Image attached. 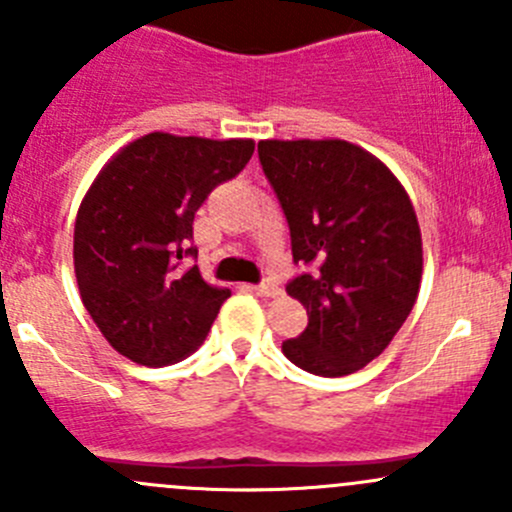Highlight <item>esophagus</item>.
I'll return each mask as SVG.
<instances>
[{"label": "esophagus", "mask_w": 512, "mask_h": 512, "mask_svg": "<svg viewBox=\"0 0 512 512\" xmlns=\"http://www.w3.org/2000/svg\"><path fill=\"white\" fill-rule=\"evenodd\" d=\"M250 289L255 294H260V297H277V294H280V287H277V282H272V280H262L260 285H255Z\"/></svg>", "instance_id": "esophagus-1"}]
</instances>
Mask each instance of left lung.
I'll use <instances>...</instances> for the list:
<instances>
[{"instance_id": "1", "label": "left lung", "mask_w": 512, "mask_h": 512, "mask_svg": "<svg viewBox=\"0 0 512 512\" xmlns=\"http://www.w3.org/2000/svg\"><path fill=\"white\" fill-rule=\"evenodd\" d=\"M257 153L302 267L287 294L309 317L282 352L309 374H352L414 309L423 270L414 205L381 160L347 141H260Z\"/></svg>"}]
</instances>
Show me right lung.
<instances>
[{
	"instance_id": "add662e5",
	"label": "right lung",
	"mask_w": 512,
	"mask_h": 512,
	"mask_svg": "<svg viewBox=\"0 0 512 512\" xmlns=\"http://www.w3.org/2000/svg\"><path fill=\"white\" fill-rule=\"evenodd\" d=\"M252 141L148 133L98 173L74 227V267L91 319L118 354L168 366L203 344L230 289L203 280L193 220L252 158Z\"/></svg>"
}]
</instances>
